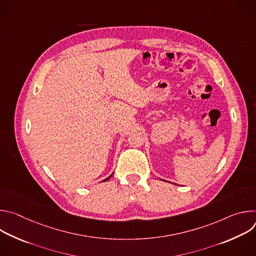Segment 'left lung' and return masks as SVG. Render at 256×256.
<instances>
[{"instance_id": "1", "label": "left lung", "mask_w": 256, "mask_h": 256, "mask_svg": "<svg viewBox=\"0 0 256 256\" xmlns=\"http://www.w3.org/2000/svg\"><path fill=\"white\" fill-rule=\"evenodd\" d=\"M161 180H162V179H161ZM165 181H166V180H165Z\"/></svg>"}]
</instances>
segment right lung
Listing matches in <instances>:
<instances>
[{
	"label": "right lung",
	"instance_id": "obj_1",
	"mask_svg": "<svg viewBox=\"0 0 256 256\" xmlns=\"http://www.w3.org/2000/svg\"><path fill=\"white\" fill-rule=\"evenodd\" d=\"M112 174H114V173H112ZM112 175H110V176H108V177H107V178H105V179H104V180H102V181H101V182H105V181H107V180H108V179H109V178H110V177H112Z\"/></svg>",
	"mask_w": 256,
	"mask_h": 256
}]
</instances>
